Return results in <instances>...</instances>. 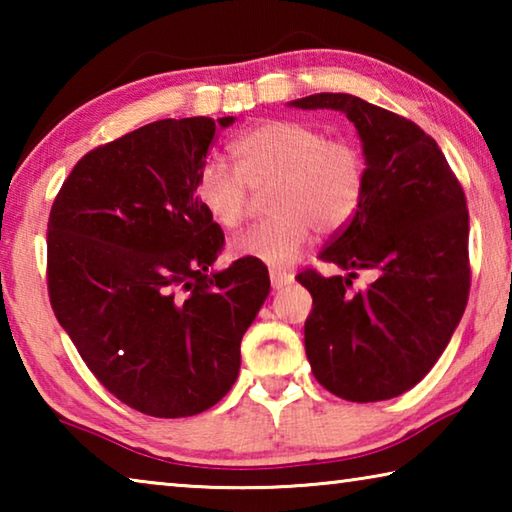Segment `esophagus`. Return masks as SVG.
<instances>
[{
    "label": "esophagus",
    "instance_id": "esophagus-1",
    "mask_svg": "<svg viewBox=\"0 0 512 512\" xmlns=\"http://www.w3.org/2000/svg\"><path fill=\"white\" fill-rule=\"evenodd\" d=\"M271 287L275 289V291H280V289H287L289 284L293 282V275H289V273H284V271H275V268H271Z\"/></svg>",
    "mask_w": 512,
    "mask_h": 512
}]
</instances>
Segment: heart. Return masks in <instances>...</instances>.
Returning <instances> with one entry per match:
<instances>
[{"instance_id": "b5f03b06", "label": "heart", "mask_w": 512, "mask_h": 512, "mask_svg": "<svg viewBox=\"0 0 512 512\" xmlns=\"http://www.w3.org/2000/svg\"><path fill=\"white\" fill-rule=\"evenodd\" d=\"M235 166L205 160L196 171L194 196L225 230L244 221L250 189L271 185L264 207L271 214L232 241L237 257L284 268L305 253L314 228L334 235L357 214L366 194L368 160L345 137H327L298 119H266L230 146Z\"/></svg>"}]
</instances>
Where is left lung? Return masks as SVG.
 <instances>
[{
  "label": "left lung",
  "mask_w": 512,
  "mask_h": 512,
  "mask_svg": "<svg viewBox=\"0 0 512 512\" xmlns=\"http://www.w3.org/2000/svg\"><path fill=\"white\" fill-rule=\"evenodd\" d=\"M291 106L341 110L368 160L357 214L318 255L348 275H296L314 298L305 323L311 372L348 402L391 400L427 375L461 323L470 296L463 187L436 140L411 119L341 92ZM359 270L373 282L350 292Z\"/></svg>",
  "instance_id": "1"
}]
</instances>
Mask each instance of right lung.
<instances>
[{"label": "right lung", "mask_w": 512, "mask_h": 512, "mask_svg": "<svg viewBox=\"0 0 512 512\" xmlns=\"http://www.w3.org/2000/svg\"><path fill=\"white\" fill-rule=\"evenodd\" d=\"M235 117L160 119L85 153L47 223L51 309L119 402L187 418L230 391L241 339L271 289L255 259L212 273L223 230L196 171Z\"/></svg>", "instance_id": "right-lung-1"}]
</instances>
